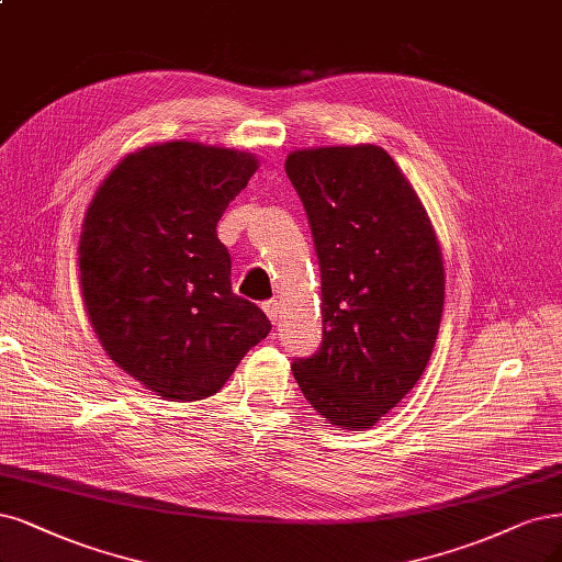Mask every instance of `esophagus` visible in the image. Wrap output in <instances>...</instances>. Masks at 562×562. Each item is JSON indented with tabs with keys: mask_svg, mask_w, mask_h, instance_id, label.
I'll use <instances>...</instances> for the list:
<instances>
[{
	"mask_svg": "<svg viewBox=\"0 0 562 562\" xmlns=\"http://www.w3.org/2000/svg\"><path fill=\"white\" fill-rule=\"evenodd\" d=\"M262 308H265L267 318L272 321V323H277V318H279V302L277 300H267V302H262Z\"/></svg>",
	"mask_w": 562,
	"mask_h": 562,
	"instance_id": "obj_1",
	"label": "esophagus"
}]
</instances>
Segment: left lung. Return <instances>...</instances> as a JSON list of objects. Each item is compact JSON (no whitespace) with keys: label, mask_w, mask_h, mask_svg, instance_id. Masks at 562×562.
Returning <instances> with one entry per match:
<instances>
[{"label":"left lung","mask_w":562,"mask_h":562,"mask_svg":"<svg viewBox=\"0 0 562 562\" xmlns=\"http://www.w3.org/2000/svg\"><path fill=\"white\" fill-rule=\"evenodd\" d=\"M285 173L312 227L323 300V344L293 360V374L323 418L367 428L432 356L443 308L435 229L379 146L295 150Z\"/></svg>","instance_id":"left-lung-1"}]
</instances>
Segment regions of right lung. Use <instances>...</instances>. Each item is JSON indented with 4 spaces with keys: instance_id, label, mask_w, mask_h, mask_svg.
Segmentation results:
<instances>
[{
    "instance_id": "obj_1",
    "label": "right lung",
    "mask_w": 562,
    "mask_h": 562,
    "mask_svg": "<svg viewBox=\"0 0 562 562\" xmlns=\"http://www.w3.org/2000/svg\"><path fill=\"white\" fill-rule=\"evenodd\" d=\"M258 169L250 153L169 142L130 153L88 206L79 246L88 316L104 351L173 402L214 395L272 330L232 293L216 225Z\"/></svg>"
}]
</instances>
